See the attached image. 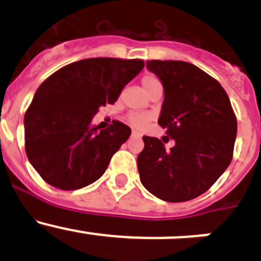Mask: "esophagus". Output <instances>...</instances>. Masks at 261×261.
Segmentation results:
<instances>
[{"label":"esophagus","instance_id":"obj_1","mask_svg":"<svg viewBox=\"0 0 261 261\" xmlns=\"http://www.w3.org/2000/svg\"><path fill=\"white\" fill-rule=\"evenodd\" d=\"M131 139H140V134H138L134 131V133L131 134Z\"/></svg>","mask_w":261,"mask_h":261}]
</instances>
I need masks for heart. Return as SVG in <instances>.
<instances>
[{
	"label": "heart",
	"instance_id": "1",
	"mask_svg": "<svg viewBox=\"0 0 261 261\" xmlns=\"http://www.w3.org/2000/svg\"><path fill=\"white\" fill-rule=\"evenodd\" d=\"M141 84H143V88L145 89L147 94L151 93L154 89L160 88L162 87V83H160L159 80H158L155 75L146 74L144 75L143 80H141ZM151 120V116L149 114H145V112H131L126 116V122L134 128H138V130H141V128L146 127L147 123Z\"/></svg>",
	"mask_w": 261,
	"mask_h": 261
}]
</instances>
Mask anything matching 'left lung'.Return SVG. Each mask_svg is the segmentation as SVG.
<instances>
[{
  "label": "left lung",
  "mask_w": 261,
  "mask_h": 261,
  "mask_svg": "<svg viewBox=\"0 0 261 261\" xmlns=\"http://www.w3.org/2000/svg\"><path fill=\"white\" fill-rule=\"evenodd\" d=\"M146 67L164 87L159 123L175 141L144 136L138 156L140 180L167 202H186L208 191L232 160L238 120L220 83L180 60H147ZM167 136V138H168Z\"/></svg>",
  "instance_id": "1"
}]
</instances>
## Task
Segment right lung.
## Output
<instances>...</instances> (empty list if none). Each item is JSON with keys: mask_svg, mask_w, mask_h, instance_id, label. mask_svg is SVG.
<instances>
[{"mask_svg": "<svg viewBox=\"0 0 261 261\" xmlns=\"http://www.w3.org/2000/svg\"><path fill=\"white\" fill-rule=\"evenodd\" d=\"M141 59L89 58L46 78L25 112V151L36 172L55 188L74 191L93 183L131 128L112 121L92 125L101 106L117 101L123 87L144 68Z\"/></svg>", "mask_w": 261, "mask_h": 261, "instance_id": "right-lung-1", "label": "right lung"}]
</instances>
